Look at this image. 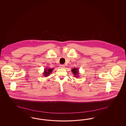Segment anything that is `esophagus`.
Returning <instances> with one entry per match:
<instances>
[{
  "label": "esophagus",
  "mask_w": 126,
  "mask_h": 126,
  "mask_svg": "<svg viewBox=\"0 0 126 126\" xmlns=\"http://www.w3.org/2000/svg\"><path fill=\"white\" fill-rule=\"evenodd\" d=\"M60 66L62 68H64L65 67V65H60Z\"/></svg>",
  "instance_id": "34e87169"
}]
</instances>
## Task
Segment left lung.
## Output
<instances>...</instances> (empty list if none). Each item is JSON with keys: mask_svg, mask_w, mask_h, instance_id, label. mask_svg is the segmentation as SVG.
<instances>
[{"mask_svg": "<svg viewBox=\"0 0 126 126\" xmlns=\"http://www.w3.org/2000/svg\"><path fill=\"white\" fill-rule=\"evenodd\" d=\"M73 75H74V77L75 78H78V77H79V69H78V68L77 67H74L71 70Z\"/></svg>", "mask_w": 126, "mask_h": 126, "instance_id": "left-lung-1", "label": "left lung"}]
</instances>
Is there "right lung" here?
<instances>
[{
	"mask_svg": "<svg viewBox=\"0 0 126 126\" xmlns=\"http://www.w3.org/2000/svg\"><path fill=\"white\" fill-rule=\"evenodd\" d=\"M53 68H46L44 69V71L43 73V75L44 77H46L49 76V75L52 73Z\"/></svg>",
	"mask_w": 126,
	"mask_h": 126,
	"instance_id": "1",
	"label": "right lung"
}]
</instances>
